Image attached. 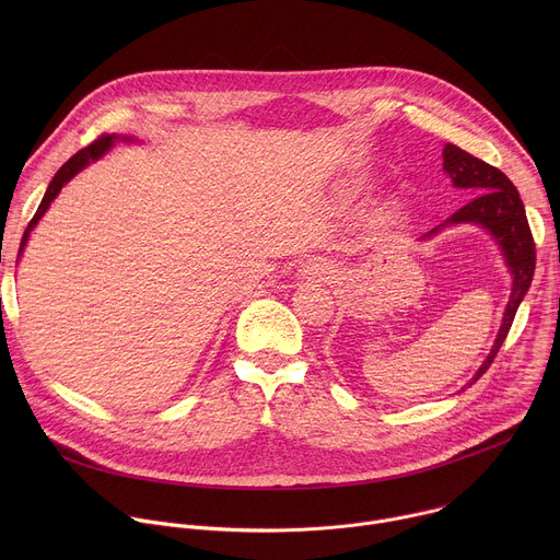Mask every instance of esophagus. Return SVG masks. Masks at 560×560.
I'll use <instances>...</instances> for the list:
<instances>
[{"mask_svg": "<svg viewBox=\"0 0 560 560\" xmlns=\"http://www.w3.org/2000/svg\"><path fill=\"white\" fill-rule=\"evenodd\" d=\"M332 272H335L332 266H330L328 259H324V257L307 259V261L303 264V268H301V275H303V277H307V279H318V281L330 279Z\"/></svg>", "mask_w": 560, "mask_h": 560, "instance_id": "esophagus-1", "label": "esophagus"}]
</instances>
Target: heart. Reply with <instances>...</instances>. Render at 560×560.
I'll return each mask as SVG.
<instances>
[{
    "label": "heart",
    "instance_id": "b5f03b06",
    "mask_svg": "<svg viewBox=\"0 0 560 560\" xmlns=\"http://www.w3.org/2000/svg\"><path fill=\"white\" fill-rule=\"evenodd\" d=\"M348 190H350V192H357V190H359V186H357V184H352Z\"/></svg>",
    "mask_w": 560,
    "mask_h": 560
}]
</instances>
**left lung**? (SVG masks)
<instances>
[{
  "label": "left lung",
  "instance_id": "obj_1",
  "mask_svg": "<svg viewBox=\"0 0 560 560\" xmlns=\"http://www.w3.org/2000/svg\"><path fill=\"white\" fill-rule=\"evenodd\" d=\"M443 171L450 177L454 188L469 190V195H474V199H469L463 208H458L441 225L425 232L421 236V242L436 236L441 230H445L450 225H458V223L481 225L483 230H488L492 234V238L497 242V246L505 259V266L512 275V292H510V301L503 312L499 335L494 339L490 354L481 363V368H478L476 374L469 378L467 385H471L481 378L486 374V370L492 365L499 348L503 346V341L512 328L514 314L532 285L534 266H536V248H534V238H532V230L527 223V214H525L521 195L514 188V184L499 168L481 162V159L460 150L454 143H445Z\"/></svg>",
  "mask_w": 560,
  "mask_h": 560
}]
</instances>
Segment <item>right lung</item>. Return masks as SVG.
I'll list each match as a JSON object with an SVG mask.
<instances>
[{"label": "right lung", "mask_w": 560, "mask_h": 560, "mask_svg": "<svg viewBox=\"0 0 560 560\" xmlns=\"http://www.w3.org/2000/svg\"><path fill=\"white\" fill-rule=\"evenodd\" d=\"M117 141H126V143H135L137 139L135 137H117V135H104V137H100L97 141H93L89 148H84V150H79L77 154H72L68 162L57 171V175L52 177V182L48 184V188H46V192H44V199H42V203H39V208H37V212H35V217L31 219V223H28V228H26V232H24V236H22V244H20V255H18V259L24 255V248H26V244H28V236H31V232L35 230V225L39 223V219L46 214V210L50 208V203L55 201V197L61 192V188L74 177V175H79L82 173L89 164H93V162H100V159L117 143Z\"/></svg>", "instance_id": "1"}]
</instances>
